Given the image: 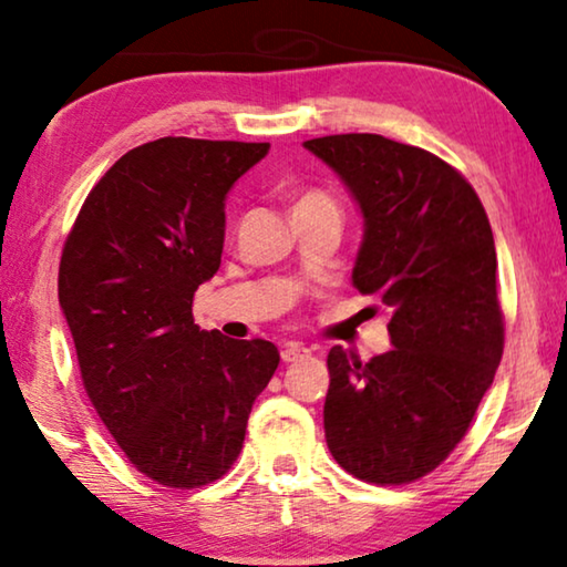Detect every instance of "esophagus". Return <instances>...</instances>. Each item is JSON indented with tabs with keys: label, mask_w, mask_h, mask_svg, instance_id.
Here are the masks:
<instances>
[{
	"label": "esophagus",
	"mask_w": 567,
	"mask_h": 567,
	"mask_svg": "<svg viewBox=\"0 0 567 567\" xmlns=\"http://www.w3.org/2000/svg\"><path fill=\"white\" fill-rule=\"evenodd\" d=\"M309 355H312V351H309V348L301 346V343H286L284 351H281V359H284L286 363L305 361V359H309Z\"/></svg>",
	"instance_id": "esophagus-1"
}]
</instances>
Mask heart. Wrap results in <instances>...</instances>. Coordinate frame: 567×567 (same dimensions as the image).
<instances>
[{
	"label": "heart",
	"mask_w": 567,
	"mask_h": 567,
	"mask_svg": "<svg viewBox=\"0 0 567 567\" xmlns=\"http://www.w3.org/2000/svg\"><path fill=\"white\" fill-rule=\"evenodd\" d=\"M312 198H320V193H307V196H305V198H301V200H299V204H305V200H312Z\"/></svg>",
	"instance_id": "obj_1"
}]
</instances>
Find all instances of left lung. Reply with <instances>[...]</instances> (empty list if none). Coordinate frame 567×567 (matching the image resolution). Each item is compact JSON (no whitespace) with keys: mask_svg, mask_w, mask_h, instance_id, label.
Returning <instances> with one entry per match:
<instances>
[{"mask_svg":"<svg viewBox=\"0 0 567 567\" xmlns=\"http://www.w3.org/2000/svg\"><path fill=\"white\" fill-rule=\"evenodd\" d=\"M305 146L363 214L353 286L390 312L392 351L328 353L324 439L363 483L405 485L467 433L503 355L495 243L477 193L436 154L379 134Z\"/></svg>","mask_w":567,"mask_h":567,"instance_id":"1","label":"left lung"}]
</instances>
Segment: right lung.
<instances>
[{"mask_svg":"<svg viewBox=\"0 0 567 567\" xmlns=\"http://www.w3.org/2000/svg\"><path fill=\"white\" fill-rule=\"evenodd\" d=\"M270 144L165 136L123 154L84 198L59 266L82 384L138 472L214 483L243 452L252 402L278 369L268 340L193 322L221 262L224 200Z\"/></svg>","mask_w":567,"mask_h":567,"instance_id":"add662e5","label":"right lung"}]
</instances>
